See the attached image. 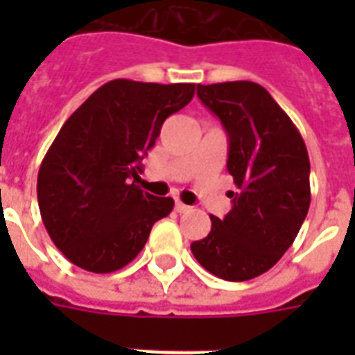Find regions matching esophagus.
Here are the masks:
<instances>
[{"mask_svg":"<svg viewBox=\"0 0 355 355\" xmlns=\"http://www.w3.org/2000/svg\"><path fill=\"white\" fill-rule=\"evenodd\" d=\"M175 209H177V213H188V211H190V207H188L186 203H182V201H177V203H175Z\"/></svg>","mask_w":355,"mask_h":355,"instance_id":"obj_1","label":"esophagus"}]
</instances>
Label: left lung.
<instances>
[{
    "label": "left lung",
    "mask_w": 355,
    "mask_h": 355,
    "mask_svg": "<svg viewBox=\"0 0 355 355\" xmlns=\"http://www.w3.org/2000/svg\"><path fill=\"white\" fill-rule=\"evenodd\" d=\"M200 101L228 132V173L238 192L224 218L211 216L196 261L226 282L264 274L293 245L310 207V159L300 132L253 81L198 85Z\"/></svg>",
    "instance_id": "obj_1"
}]
</instances>
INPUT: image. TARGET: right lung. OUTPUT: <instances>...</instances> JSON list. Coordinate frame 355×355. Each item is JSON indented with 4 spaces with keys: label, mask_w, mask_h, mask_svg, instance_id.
<instances>
[{
    "label": "right lung",
    "mask_w": 355,
    "mask_h": 355,
    "mask_svg": "<svg viewBox=\"0 0 355 355\" xmlns=\"http://www.w3.org/2000/svg\"><path fill=\"white\" fill-rule=\"evenodd\" d=\"M193 93V83L114 80L66 119L37 173V203L47 234L72 264L94 274L127 266L173 211V198H154L135 180L163 121Z\"/></svg>",
    "instance_id": "right-lung-1"
}]
</instances>
